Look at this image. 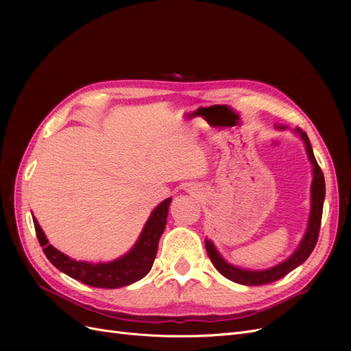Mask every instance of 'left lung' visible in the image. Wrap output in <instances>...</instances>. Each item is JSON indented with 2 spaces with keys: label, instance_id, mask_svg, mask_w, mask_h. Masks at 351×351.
Returning a JSON list of instances; mask_svg holds the SVG:
<instances>
[{
  "label": "left lung",
  "instance_id": "left-lung-1",
  "mask_svg": "<svg viewBox=\"0 0 351 351\" xmlns=\"http://www.w3.org/2000/svg\"><path fill=\"white\" fill-rule=\"evenodd\" d=\"M277 129H284V125H275ZM295 133L302 137V141L304 142L306 147V154L309 156V161L313 167V180H312V187H311V215H309V222H307V228L304 236L299 244V247L294 250V253L289 259H285L284 262L275 265L272 268L268 269H262V271H252V269H243L239 267H234V265L228 263L224 258L221 256L217 247L214 246V243L210 240H205V247L208 252V256L210 258L214 267L218 269L221 275H224L226 278L234 281L237 284L243 285H263L268 282H274L282 277H285L287 274L295 269L299 265H302L307 258L311 256V253L313 252L317 236H319V228H321V219H322V209H324V200H325V178L321 167L317 165L313 151H312V145L309 142V137L307 134L300 130L295 129Z\"/></svg>",
  "mask_w": 351,
  "mask_h": 351
}]
</instances>
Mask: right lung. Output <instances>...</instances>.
Here are the masks:
<instances>
[{
	"label": "right lung",
	"instance_id": "obj_1",
	"mask_svg": "<svg viewBox=\"0 0 351 351\" xmlns=\"http://www.w3.org/2000/svg\"><path fill=\"white\" fill-rule=\"evenodd\" d=\"M169 204H171V197L162 200L152 210L149 219L146 221L139 239L130 252L107 263H89L69 258L67 254L61 253L48 243V239L38 224L36 218L34 215L32 217H34L36 237L42 250L57 269L86 285L98 287V289H119V287L142 280L151 271L156 256L159 239L165 230Z\"/></svg>",
	"mask_w": 351,
	"mask_h": 351
}]
</instances>
